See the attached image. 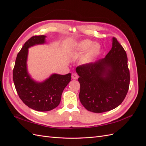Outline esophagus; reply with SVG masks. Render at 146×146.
I'll use <instances>...</instances> for the list:
<instances>
[{"label": "esophagus", "mask_w": 146, "mask_h": 146, "mask_svg": "<svg viewBox=\"0 0 146 146\" xmlns=\"http://www.w3.org/2000/svg\"><path fill=\"white\" fill-rule=\"evenodd\" d=\"M78 77V76L77 74L72 73V79H74V80H77Z\"/></svg>", "instance_id": "obj_1"}]
</instances>
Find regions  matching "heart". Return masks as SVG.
Wrapping results in <instances>:
<instances>
[{
	"mask_svg": "<svg viewBox=\"0 0 146 146\" xmlns=\"http://www.w3.org/2000/svg\"><path fill=\"white\" fill-rule=\"evenodd\" d=\"M92 42L88 39H85L81 42H79L77 46V52L79 54H82V53H85L86 52L89 48L90 50H88L86 53V54L84 56L82 59L83 63H88L91 62L94 57H96L100 52V47L98 44H95L93 45Z\"/></svg>",
	"mask_w": 146,
	"mask_h": 146,
	"instance_id": "heart-1",
	"label": "heart"
}]
</instances>
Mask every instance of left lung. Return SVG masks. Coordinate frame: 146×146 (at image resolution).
<instances>
[{"mask_svg":"<svg viewBox=\"0 0 146 146\" xmlns=\"http://www.w3.org/2000/svg\"><path fill=\"white\" fill-rule=\"evenodd\" d=\"M79 99L87 110L104 113L124 100L130 85V71L124 48L113 38L111 49L104 58L78 66Z\"/></svg>","mask_w":146,"mask_h":146,"instance_id":"1","label":"left lung"}]
</instances>
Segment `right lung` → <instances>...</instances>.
Wrapping results in <instances>:
<instances>
[{
  "mask_svg": "<svg viewBox=\"0 0 146 146\" xmlns=\"http://www.w3.org/2000/svg\"><path fill=\"white\" fill-rule=\"evenodd\" d=\"M46 36L31 37L17 54L13 79L21 100L30 108L38 111H48L58 107L62 92L70 82V73L66 75L54 74L45 81L39 83L31 78L27 72L28 48L45 43Z\"/></svg>",
  "mask_w": 146,
  "mask_h": 146,
  "instance_id": "1",
  "label": "right lung"
}]
</instances>
